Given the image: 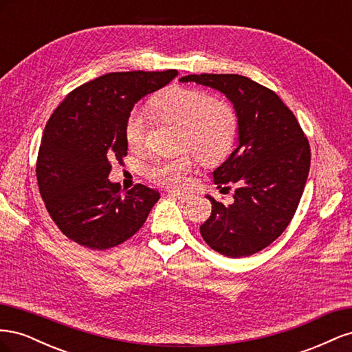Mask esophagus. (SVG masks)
Instances as JSON below:
<instances>
[{
    "label": "esophagus",
    "mask_w": 352,
    "mask_h": 352,
    "mask_svg": "<svg viewBox=\"0 0 352 352\" xmlns=\"http://www.w3.org/2000/svg\"><path fill=\"white\" fill-rule=\"evenodd\" d=\"M168 197L170 198H175V199H179V201H182V202H185V201H188L190 198V195L188 192H177V190H170Z\"/></svg>",
    "instance_id": "1"
}]
</instances>
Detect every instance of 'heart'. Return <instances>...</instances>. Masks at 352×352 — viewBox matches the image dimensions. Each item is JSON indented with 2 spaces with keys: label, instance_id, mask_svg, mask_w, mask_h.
Here are the masks:
<instances>
[{
  "label": "heart",
  "instance_id": "obj_1",
  "mask_svg": "<svg viewBox=\"0 0 352 352\" xmlns=\"http://www.w3.org/2000/svg\"><path fill=\"white\" fill-rule=\"evenodd\" d=\"M151 110L166 123L180 127L179 150L186 151L175 158H158L146 167L148 179L164 188H180L194 168V153L201 162L212 163L225 157L235 142L238 120L230 104L210 98L198 89L170 88L158 94ZM148 114L133 110L126 122V142L141 150L146 141Z\"/></svg>",
  "mask_w": 352,
  "mask_h": 352
}]
</instances>
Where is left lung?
I'll return each instance as SVG.
<instances>
[{
    "label": "left lung",
    "instance_id": "1",
    "mask_svg": "<svg viewBox=\"0 0 352 352\" xmlns=\"http://www.w3.org/2000/svg\"><path fill=\"white\" fill-rule=\"evenodd\" d=\"M223 92L238 116V146L212 177L221 188L235 186L230 206L211 201L199 226L208 247L230 258L248 257L278 239L300 204L310 170V144L279 95L241 74H188ZM223 188V189H225Z\"/></svg>",
    "mask_w": 352,
    "mask_h": 352
}]
</instances>
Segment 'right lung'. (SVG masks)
<instances>
[{
  "mask_svg": "<svg viewBox=\"0 0 352 352\" xmlns=\"http://www.w3.org/2000/svg\"><path fill=\"white\" fill-rule=\"evenodd\" d=\"M177 76V70L114 72L73 89L42 135L36 179L65 235L89 250H109L142 228L160 192L142 184L120 190L107 179L127 155L126 122L133 105Z\"/></svg>",
  "mask_w": 352,
  "mask_h": 352,
  "instance_id": "right-lung-1",
  "label": "right lung"
}]
</instances>
